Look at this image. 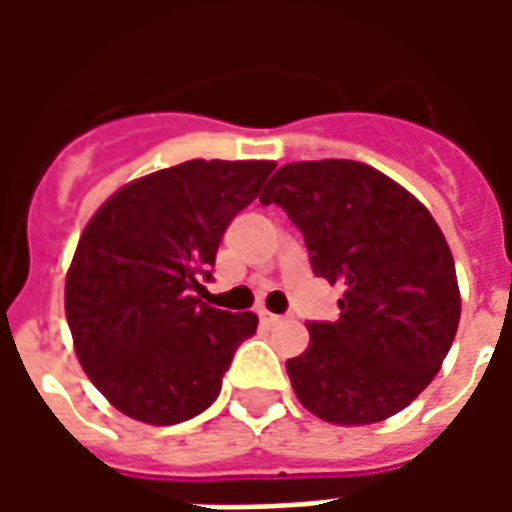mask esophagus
Returning <instances> with one entry per match:
<instances>
[{"mask_svg":"<svg viewBox=\"0 0 512 512\" xmlns=\"http://www.w3.org/2000/svg\"><path fill=\"white\" fill-rule=\"evenodd\" d=\"M260 321L268 323V326H277V323H282V321H285V318H282V315H274V312L260 310Z\"/></svg>","mask_w":512,"mask_h":512,"instance_id":"esophagus-1","label":"esophagus"}]
</instances>
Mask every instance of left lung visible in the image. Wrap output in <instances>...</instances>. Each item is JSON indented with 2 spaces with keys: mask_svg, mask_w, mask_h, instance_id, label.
I'll use <instances>...</instances> for the list:
<instances>
[{
  "mask_svg": "<svg viewBox=\"0 0 512 512\" xmlns=\"http://www.w3.org/2000/svg\"><path fill=\"white\" fill-rule=\"evenodd\" d=\"M301 230L312 274L343 285L340 318L310 321V348L288 362L301 406L334 425L392 417L439 373L461 293L428 208L378 169L348 161L285 164L260 194Z\"/></svg>",
  "mask_w": 512,
  "mask_h": 512,
  "instance_id": "obj_1",
  "label": "left lung"
}]
</instances>
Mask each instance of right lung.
I'll list each match as a JSON object with an SVG mask.
<instances>
[{"mask_svg":"<svg viewBox=\"0 0 512 512\" xmlns=\"http://www.w3.org/2000/svg\"><path fill=\"white\" fill-rule=\"evenodd\" d=\"M274 161H183L128 183L84 227L65 279L76 356L126 417L178 425L222 392L255 312L216 310L211 282L227 224L260 194Z\"/></svg>","mask_w":512,"mask_h":512,"instance_id":"obj_1","label":"right lung"}]
</instances>
